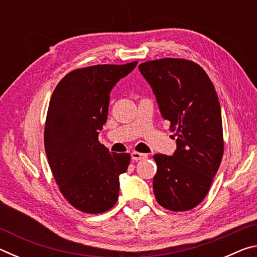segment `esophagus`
<instances>
[{
	"mask_svg": "<svg viewBox=\"0 0 257 257\" xmlns=\"http://www.w3.org/2000/svg\"><path fill=\"white\" fill-rule=\"evenodd\" d=\"M146 154H143V153H139V152H133L132 153V159L134 161H139V160H143L146 158Z\"/></svg>",
	"mask_w": 257,
	"mask_h": 257,
	"instance_id": "obj_1",
	"label": "esophagus"
}]
</instances>
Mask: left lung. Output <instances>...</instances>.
Instances as JSON below:
<instances>
[{
	"label": "left lung",
	"mask_w": 257,
	"mask_h": 257,
	"mask_svg": "<svg viewBox=\"0 0 257 257\" xmlns=\"http://www.w3.org/2000/svg\"><path fill=\"white\" fill-rule=\"evenodd\" d=\"M138 68L177 138L173 156H153L158 165L153 178L155 198L173 212L193 210L207 195L223 156L222 118L215 88L204 69L190 60L158 59Z\"/></svg>",
	"instance_id": "left-lung-1"
}]
</instances>
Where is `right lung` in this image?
<instances>
[{
  "instance_id": "add662e5",
  "label": "right lung",
  "mask_w": 257,
  "mask_h": 257,
  "mask_svg": "<svg viewBox=\"0 0 257 257\" xmlns=\"http://www.w3.org/2000/svg\"><path fill=\"white\" fill-rule=\"evenodd\" d=\"M136 66L137 61L76 69L52 94L44 129L47 160L61 194L81 212L99 214L118 201L119 176L130 155L110 153L98 130L106 122L113 86Z\"/></svg>"
}]
</instances>
